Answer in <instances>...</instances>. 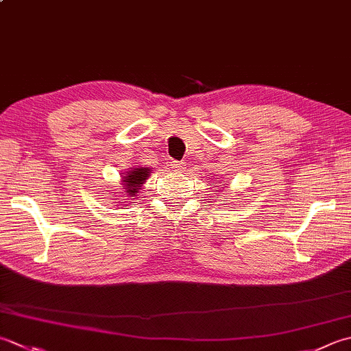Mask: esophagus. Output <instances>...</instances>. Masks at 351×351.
<instances>
[{
	"mask_svg": "<svg viewBox=\"0 0 351 351\" xmlns=\"http://www.w3.org/2000/svg\"><path fill=\"white\" fill-rule=\"evenodd\" d=\"M170 166L175 171H182L184 170V162H181V161H175V160L170 161Z\"/></svg>",
	"mask_w": 351,
	"mask_h": 351,
	"instance_id": "34e87169",
	"label": "esophagus"
}]
</instances>
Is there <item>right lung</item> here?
I'll return each instance as SVG.
<instances>
[{
  "label": "right lung",
  "instance_id": "1",
  "mask_svg": "<svg viewBox=\"0 0 351 351\" xmlns=\"http://www.w3.org/2000/svg\"><path fill=\"white\" fill-rule=\"evenodd\" d=\"M149 169H134L132 171H129L126 176H123V185H125V193L129 195L134 199L135 193H138V189L141 187V184L147 180L149 175Z\"/></svg>",
  "mask_w": 351,
  "mask_h": 351
}]
</instances>
